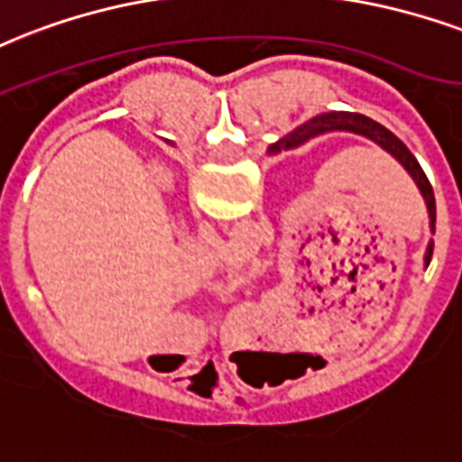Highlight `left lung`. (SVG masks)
<instances>
[{
    "label": "left lung",
    "instance_id": "obj_1",
    "mask_svg": "<svg viewBox=\"0 0 462 462\" xmlns=\"http://www.w3.org/2000/svg\"><path fill=\"white\" fill-rule=\"evenodd\" d=\"M334 130H348V133H356V135H364L368 140H373L375 145H380L385 150L387 154H393L404 169H407V174L414 179V184L419 186V191L424 196V203H427L429 210V225H431V232L436 230V199H434V189L429 184L427 174H424V169L419 167L417 157L407 150L402 140L395 135V133H390L385 125H380L368 116L361 114H348V111H334V114H322L308 121L300 128H295L291 135H286L283 140H278L276 145L269 147V152H281V150H293V147H300L302 143H308L312 137L317 135H325V133H334ZM431 254H434V245H429L427 256H424V262H431Z\"/></svg>",
    "mask_w": 462,
    "mask_h": 462
}]
</instances>
